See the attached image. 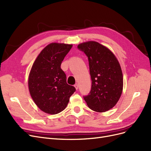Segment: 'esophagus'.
Listing matches in <instances>:
<instances>
[{"mask_svg":"<svg viewBox=\"0 0 151 151\" xmlns=\"http://www.w3.org/2000/svg\"><path fill=\"white\" fill-rule=\"evenodd\" d=\"M74 87H75L76 89V90H77V89H78V88H79V85L77 84H76L74 85Z\"/></svg>","mask_w":151,"mask_h":151,"instance_id":"1","label":"esophagus"}]
</instances>
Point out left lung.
<instances>
[{"instance_id": "left-lung-1", "label": "left lung", "mask_w": 151, "mask_h": 151, "mask_svg": "<svg viewBox=\"0 0 151 151\" xmlns=\"http://www.w3.org/2000/svg\"><path fill=\"white\" fill-rule=\"evenodd\" d=\"M88 57L92 81L89 94L84 97L88 107L105 112L115 106L123 91V78L120 63L106 47L94 41L77 46Z\"/></svg>"}]
</instances>
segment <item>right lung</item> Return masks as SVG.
<instances>
[{
  "instance_id": "obj_1",
  "label": "right lung",
  "mask_w": 151,
  "mask_h": 151,
  "mask_svg": "<svg viewBox=\"0 0 151 151\" xmlns=\"http://www.w3.org/2000/svg\"><path fill=\"white\" fill-rule=\"evenodd\" d=\"M72 45L51 43L36 57L28 77L31 96L41 110L55 115L65 109L75 92L67 83L66 75L60 68L62 62Z\"/></svg>"
}]
</instances>
